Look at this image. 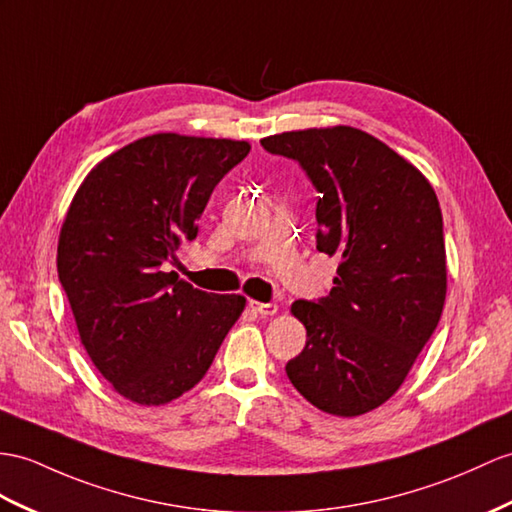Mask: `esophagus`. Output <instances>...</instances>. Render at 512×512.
Returning <instances> with one entry per match:
<instances>
[{"instance_id":"34e87169","label":"esophagus","mask_w":512,"mask_h":512,"mask_svg":"<svg viewBox=\"0 0 512 512\" xmlns=\"http://www.w3.org/2000/svg\"><path fill=\"white\" fill-rule=\"evenodd\" d=\"M249 308L254 310V313H258V315H263V317H271V315H276L278 313V304H263V302H249Z\"/></svg>"}]
</instances>
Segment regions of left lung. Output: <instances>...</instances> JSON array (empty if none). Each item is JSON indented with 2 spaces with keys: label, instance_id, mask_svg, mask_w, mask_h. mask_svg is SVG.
<instances>
[{
  "label": "left lung",
  "instance_id": "obj_1",
  "mask_svg": "<svg viewBox=\"0 0 512 512\" xmlns=\"http://www.w3.org/2000/svg\"><path fill=\"white\" fill-rule=\"evenodd\" d=\"M319 191L317 249L339 258L319 302H293L306 328L286 376L306 400L358 417L400 389L441 319L447 293L443 217L426 176L358 128L265 136Z\"/></svg>",
  "mask_w": 512,
  "mask_h": 512
}]
</instances>
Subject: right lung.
I'll return each mask as SVG.
<instances>
[{
	"mask_svg": "<svg viewBox=\"0 0 512 512\" xmlns=\"http://www.w3.org/2000/svg\"><path fill=\"white\" fill-rule=\"evenodd\" d=\"M247 141L160 132L106 156L71 199L58 236V278L80 341L119 395L169 404L206 376L245 308L162 265L219 180L249 154Z\"/></svg>",
	"mask_w": 512,
	"mask_h": 512,
	"instance_id": "add662e5",
	"label": "right lung"
}]
</instances>
